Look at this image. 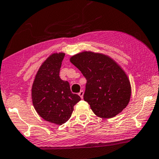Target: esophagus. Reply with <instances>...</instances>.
Returning <instances> with one entry per match:
<instances>
[{"instance_id":"obj_1","label":"esophagus","mask_w":159,"mask_h":159,"mask_svg":"<svg viewBox=\"0 0 159 159\" xmlns=\"http://www.w3.org/2000/svg\"><path fill=\"white\" fill-rule=\"evenodd\" d=\"M78 95H79L80 97H81V98H83V96H84V91H83V90L80 91L79 93H78Z\"/></svg>"}]
</instances>
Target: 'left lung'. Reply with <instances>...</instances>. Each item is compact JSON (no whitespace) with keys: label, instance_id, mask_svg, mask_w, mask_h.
Wrapping results in <instances>:
<instances>
[{"label":"left lung","instance_id":"8db88e82","mask_svg":"<svg viewBox=\"0 0 159 159\" xmlns=\"http://www.w3.org/2000/svg\"><path fill=\"white\" fill-rule=\"evenodd\" d=\"M87 79L84 99L96 116L112 118L130 101L131 84L123 69L110 57L83 52L70 58Z\"/></svg>","mask_w":159,"mask_h":159}]
</instances>
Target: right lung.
I'll list each match as a JSON object with an SVG mask.
<instances>
[{
	"mask_svg": "<svg viewBox=\"0 0 159 159\" xmlns=\"http://www.w3.org/2000/svg\"><path fill=\"white\" fill-rule=\"evenodd\" d=\"M64 53H54L41 65L32 86L31 96L34 108L46 121L62 125L68 121L74 105L81 100L71 92L68 81L60 78Z\"/></svg>",
	"mask_w": 159,
	"mask_h": 159,
	"instance_id": "right-lung-1",
	"label": "right lung"
}]
</instances>
